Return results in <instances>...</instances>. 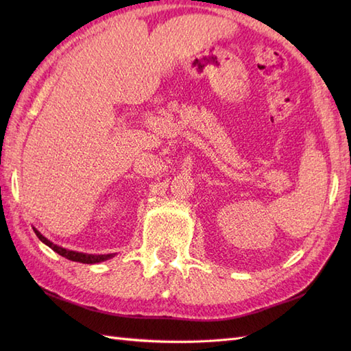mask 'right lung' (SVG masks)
Listing matches in <instances>:
<instances>
[{"mask_svg": "<svg viewBox=\"0 0 351 351\" xmlns=\"http://www.w3.org/2000/svg\"><path fill=\"white\" fill-rule=\"evenodd\" d=\"M33 230H34V234L37 235V238H39V240H40L42 243L47 244L48 247H51L56 253H58V255H62V256L66 258V259L75 261V263L98 264V263H102V261H107V259L114 256L113 253H110V255H90V253H81V252H73V250L63 249V247H60V245H57V244H54L52 241H49L48 238H45L36 228H33Z\"/></svg>", "mask_w": 351, "mask_h": 351, "instance_id": "obj_1", "label": "right lung"}]
</instances>
